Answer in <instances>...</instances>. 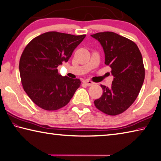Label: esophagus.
Masks as SVG:
<instances>
[{
    "mask_svg": "<svg viewBox=\"0 0 161 161\" xmlns=\"http://www.w3.org/2000/svg\"><path fill=\"white\" fill-rule=\"evenodd\" d=\"M84 84H86V85H87V86H92V85H93V84H94V83H93V81H91V80H85V81H84Z\"/></svg>",
    "mask_w": 161,
    "mask_h": 161,
    "instance_id": "1",
    "label": "esophagus"
}]
</instances>
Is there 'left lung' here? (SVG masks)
<instances>
[{
  "mask_svg": "<svg viewBox=\"0 0 161 161\" xmlns=\"http://www.w3.org/2000/svg\"><path fill=\"white\" fill-rule=\"evenodd\" d=\"M103 48L105 64L114 77L110 88L101 85L103 94L94 101L96 108L117 115L131 106L139 95L145 77L142 55L132 41L112 31L91 35Z\"/></svg>",
  "mask_w": 161,
  "mask_h": 161,
  "instance_id": "obj_1",
  "label": "left lung"
}]
</instances>
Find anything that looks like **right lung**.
Masks as SVG:
<instances>
[{
    "label": "right lung",
    "instance_id": "right-lung-1",
    "mask_svg": "<svg viewBox=\"0 0 161 161\" xmlns=\"http://www.w3.org/2000/svg\"><path fill=\"white\" fill-rule=\"evenodd\" d=\"M86 35L48 31L32 39L23 51L19 69L25 92L34 103L46 110L65 106L81 81L63 77L57 68L68 62Z\"/></svg>",
    "mask_w": 161,
    "mask_h": 161
}]
</instances>
